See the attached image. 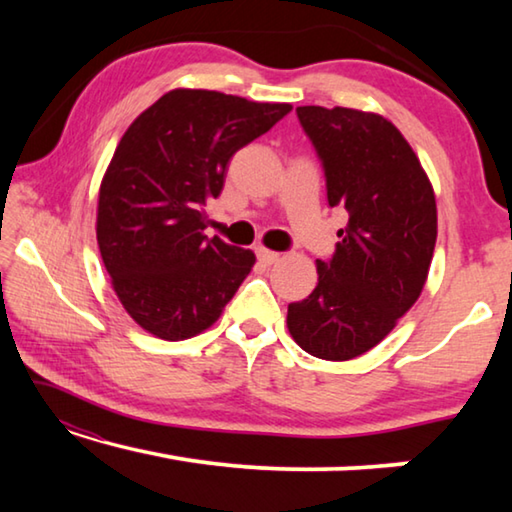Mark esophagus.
<instances>
[{
	"label": "esophagus",
	"instance_id": "esophagus-1",
	"mask_svg": "<svg viewBox=\"0 0 512 512\" xmlns=\"http://www.w3.org/2000/svg\"><path fill=\"white\" fill-rule=\"evenodd\" d=\"M257 259L262 264L271 266L277 262V259H280V253H273V250H268V248H257Z\"/></svg>",
	"mask_w": 512,
	"mask_h": 512
}]
</instances>
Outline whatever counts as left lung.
<instances>
[{
  "label": "left lung",
  "mask_w": 512,
  "mask_h": 512,
  "mask_svg": "<svg viewBox=\"0 0 512 512\" xmlns=\"http://www.w3.org/2000/svg\"><path fill=\"white\" fill-rule=\"evenodd\" d=\"M318 153L327 203L348 212L318 284L291 302L287 327L302 350L348 361L375 348L420 298L438 235L436 196L411 144L391 121L354 108L300 106Z\"/></svg>",
  "instance_id": "1"
}]
</instances>
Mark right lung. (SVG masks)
<instances>
[{
  "mask_svg": "<svg viewBox=\"0 0 512 512\" xmlns=\"http://www.w3.org/2000/svg\"><path fill=\"white\" fill-rule=\"evenodd\" d=\"M289 103L178 88L121 137L99 187L97 241L112 289L137 325L185 341L219 320L255 264L253 250L207 239V201L228 162Z\"/></svg>",
  "mask_w": 512,
  "mask_h": 512,
  "instance_id": "obj_1",
  "label": "right lung"
}]
</instances>
